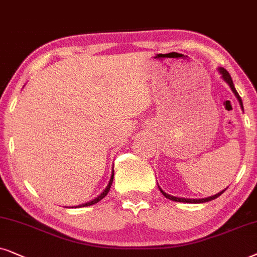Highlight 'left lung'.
Here are the masks:
<instances>
[{"label":"left lung","mask_w":257,"mask_h":257,"mask_svg":"<svg viewBox=\"0 0 257 257\" xmlns=\"http://www.w3.org/2000/svg\"><path fill=\"white\" fill-rule=\"evenodd\" d=\"M218 71H220V73H221L222 77H223V80L229 84V87H230V89L232 90V93L235 94L236 98H237L238 102H240L241 108L243 109V103H242V100H241L240 95H238L237 91H236V89H235V87H234V83H232L231 76H230V75H229V73H228L227 70L224 69V68H218ZM159 188H160V187H159ZM225 189H227V188H225ZM225 189L220 191V193L216 194V195H213V196H209V197H206V198H184V197H175V196H172V195L164 193V191L160 188L161 193H162L167 198H169V200H172V201H175V202H184V203H204V202H209V201L215 200V198L220 196L221 194H223L224 191H225Z\"/></svg>","instance_id":"left-lung-1"}]
</instances>
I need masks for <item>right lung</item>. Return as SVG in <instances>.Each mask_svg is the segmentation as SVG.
<instances>
[{"instance_id":"right-lung-1","label":"right lung","mask_w":257,"mask_h":257,"mask_svg":"<svg viewBox=\"0 0 257 257\" xmlns=\"http://www.w3.org/2000/svg\"><path fill=\"white\" fill-rule=\"evenodd\" d=\"M112 179H114V170H112V173H111V177H110V181H109V183H108V186H107V188H105V189L102 191L101 193V195H98V196L96 197V198H94L93 201H90V202H87V203H83V204H80V206H76L75 208H82V207H88V206H93V204H95V203H97V202H100V201L102 200V198H103L105 195L108 194V191H109V189H110V187H111V183H112Z\"/></svg>"}]
</instances>
